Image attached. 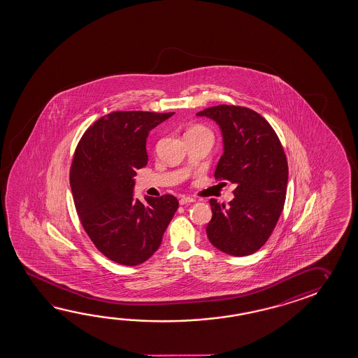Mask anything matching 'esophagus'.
<instances>
[{"mask_svg": "<svg viewBox=\"0 0 358 358\" xmlns=\"http://www.w3.org/2000/svg\"><path fill=\"white\" fill-rule=\"evenodd\" d=\"M194 198H190V196H182L179 200V203H180V206H185V204H190V203H194Z\"/></svg>", "mask_w": 358, "mask_h": 358, "instance_id": "34e87169", "label": "esophagus"}]
</instances>
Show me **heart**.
I'll return each instance as SVG.
<instances>
[{
    "mask_svg": "<svg viewBox=\"0 0 358 358\" xmlns=\"http://www.w3.org/2000/svg\"><path fill=\"white\" fill-rule=\"evenodd\" d=\"M203 131H206V129L203 127H199V125H196V127H190L187 133H203Z\"/></svg>",
    "mask_w": 358,
    "mask_h": 358,
    "instance_id": "1",
    "label": "heart"
}]
</instances>
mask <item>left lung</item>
Instances as JSON below:
<instances>
[{
    "label": "left lung",
    "instance_id": "obj_1",
    "mask_svg": "<svg viewBox=\"0 0 358 358\" xmlns=\"http://www.w3.org/2000/svg\"><path fill=\"white\" fill-rule=\"evenodd\" d=\"M196 115L214 120L223 135L224 152L214 176L236 184L228 206L209 200L213 217L206 236L227 255H253L267 242L285 206V150L269 122L255 110L218 105Z\"/></svg>",
    "mask_w": 358,
    "mask_h": 358
}]
</instances>
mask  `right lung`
Segmentation results:
<instances>
[{"instance_id":"1","label":"right lung","mask_w":358,"mask_h":358,"mask_svg":"<svg viewBox=\"0 0 358 358\" xmlns=\"http://www.w3.org/2000/svg\"><path fill=\"white\" fill-rule=\"evenodd\" d=\"M174 113L115 111L91 125L75 150L70 185L80 222L105 257L138 266L158 250L179 206L174 195L134 199L136 169L148 163L146 138Z\"/></svg>"}]
</instances>
